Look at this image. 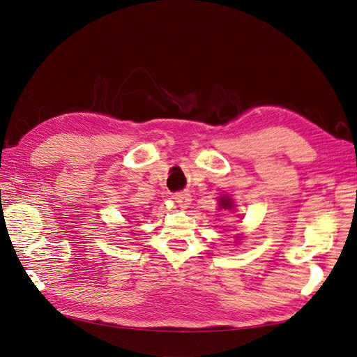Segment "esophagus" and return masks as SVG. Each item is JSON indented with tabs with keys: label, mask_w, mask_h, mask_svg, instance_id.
<instances>
[{
	"label": "esophagus",
	"mask_w": 357,
	"mask_h": 357,
	"mask_svg": "<svg viewBox=\"0 0 357 357\" xmlns=\"http://www.w3.org/2000/svg\"><path fill=\"white\" fill-rule=\"evenodd\" d=\"M174 201L179 205L181 208H186L190 205V201H191V197L190 194H185V192H178V194H174L172 195Z\"/></svg>",
	"instance_id": "34e87169"
}]
</instances>
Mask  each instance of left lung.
<instances>
[{
    "mask_svg": "<svg viewBox=\"0 0 357 357\" xmlns=\"http://www.w3.org/2000/svg\"><path fill=\"white\" fill-rule=\"evenodd\" d=\"M220 205H221L222 208H231L233 202H231V199H230V198H227V197H222V198L220 199Z\"/></svg>",
    "mask_w": 357,
    "mask_h": 357,
    "instance_id": "left-lung-1",
    "label": "left lung"
}]
</instances>
